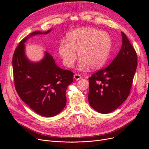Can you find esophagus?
<instances>
[{
	"label": "esophagus",
	"mask_w": 149,
	"mask_h": 149,
	"mask_svg": "<svg viewBox=\"0 0 149 149\" xmlns=\"http://www.w3.org/2000/svg\"><path fill=\"white\" fill-rule=\"evenodd\" d=\"M74 78L75 79H76V80H79V79H80L81 78V76L80 74H75L74 75Z\"/></svg>",
	"instance_id": "esophagus-1"
}]
</instances>
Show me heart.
Here are the masks:
<instances>
[{
    "instance_id": "1",
    "label": "heart",
    "mask_w": 149,
    "mask_h": 149,
    "mask_svg": "<svg viewBox=\"0 0 149 149\" xmlns=\"http://www.w3.org/2000/svg\"><path fill=\"white\" fill-rule=\"evenodd\" d=\"M111 47L112 40L107 33L95 28L84 27L68 33L66 42H61L58 47V54L67 68L73 66L78 53L79 70L89 67L97 70L106 63Z\"/></svg>"
}]
</instances>
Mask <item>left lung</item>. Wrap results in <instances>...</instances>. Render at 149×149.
Instances as JSON below:
<instances>
[{"mask_svg":"<svg viewBox=\"0 0 149 149\" xmlns=\"http://www.w3.org/2000/svg\"><path fill=\"white\" fill-rule=\"evenodd\" d=\"M121 35L123 44L114 60L89 78V103L101 114L110 113L127 100L136 73V52L125 34Z\"/></svg>","mask_w":149,"mask_h":149,"instance_id":"left-lung-1","label":"left lung"}]
</instances>
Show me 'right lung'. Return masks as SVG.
I'll return each instance as SVG.
<instances>
[{"mask_svg":"<svg viewBox=\"0 0 149 149\" xmlns=\"http://www.w3.org/2000/svg\"><path fill=\"white\" fill-rule=\"evenodd\" d=\"M51 30L30 33L17 46L12 59L15 87L20 99L37 114L48 118L65 107L66 90L73 82V73L58 67L48 52L40 61H30L26 56L25 43L31 37Z\"/></svg>","mask_w":149,"mask_h":149,"instance_id":"obj_1","label":"right lung"}]
</instances>
